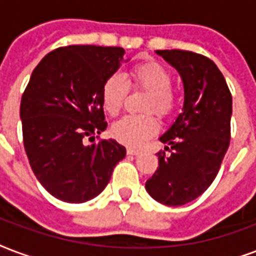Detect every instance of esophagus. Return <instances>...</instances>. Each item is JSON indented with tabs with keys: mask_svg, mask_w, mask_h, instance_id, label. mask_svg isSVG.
<instances>
[{
	"mask_svg": "<svg viewBox=\"0 0 256 256\" xmlns=\"http://www.w3.org/2000/svg\"><path fill=\"white\" fill-rule=\"evenodd\" d=\"M128 154H130V156H140V154H141V152H140V150H136V149H132V148H128Z\"/></svg>",
	"mask_w": 256,
	"mask_h": 256,
	"instance_id": "34e87169",
	"label": "esophagus"
}]
</instances>
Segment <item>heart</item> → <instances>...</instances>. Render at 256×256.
<instances>
[{"mask_svg": "<svg viewBox=\"0 0 256 256\" xmlns=\"http://www.w3.org/2000/svg\"><path fill=\"white\" fill-rule=\"evenodd\" d=\"M172 72L157 62H145L136 66L128 83L120 74H112L102 86L103 108L110 115H118L128 96V84L136 90H144L148 96L144 103V111H154L165 118L174 111L177 104L173 90ZM158 132V122L153 114L126 115L115 122L112 136L116 141L132 148H141L149 138Z\"/></svg>", "mask_w": 256, "mask_h": 256, "instance_id": "heart-1", "label": "heart"}]
</instances>
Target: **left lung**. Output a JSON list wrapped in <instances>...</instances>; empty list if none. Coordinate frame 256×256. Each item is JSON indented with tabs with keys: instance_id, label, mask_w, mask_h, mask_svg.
I'll return each mask as SVG.
<instances>
[{
	"instance_id": "obj_1",
	"label": "left lung",
	"mask_w": 256,
	"mask_h": 256,
	"mask_svg": "<svg viewBox=\"0 0 256 256\" xmlns=\"http://www.w3.org/2000/svg\"><path fill=\"white\" fill-rule=\"evenodd\" d=\"M180 72L184 83L182 112L160 141L158 168L146 181L150 196L178 206L206 192L218 176L231 138L232 96L216 64L200 54L157 50Z\"/></svg>"
}]
</instances>
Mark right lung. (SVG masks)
Listing matches in <instances>:
<instances>
[{"label":"right lung","mask_w":256,"mask_h":256,"mask_svg":"<svg viewBox=\"0 0 256 256\" xmlns=\"http://www.w3.org/2000/svg\"><path fill=\"white\" fill-rule=\"evenodd\" d=\"M120 46H68L46 54L25 88L20 116L29 164L58 200L80 204L106 188L126 149L104 132L102 86L120 66Z\"/></svg>","instance_id":"right-lung-1"}]
</instances>
